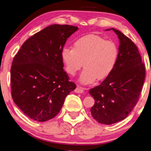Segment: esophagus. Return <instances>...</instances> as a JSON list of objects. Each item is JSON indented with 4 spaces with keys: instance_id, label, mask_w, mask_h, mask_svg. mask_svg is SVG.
<instances>
[{
    "instance_id": "34e87169",
    "label": "esophagus",
    "mask_w": 151,
    "mask_h": 151,
    "mask_svg": "<svg viewBox=\"0 0 151 151\" xmlns=\"http://www.w3.org/2000/svg\"><path fill=\"white\" fill-rule=\"evenodd\" d=\"M75 91L76 93H82L84 92V88L79 87V86H77V87L75 88Z\"/></svg>"
}]
</instances>
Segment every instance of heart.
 I'll return each mask as SVG.
<instances>
[{"instance_id":"heart-1","label":"heart","mask_w":151,"mask_h":151,"mask_svg":"<svg viewBox=\"0 0 151 151\" xmlns=\"http://www.w3.org/2000/svg\"><path fill=\"white\" fill-rule=\"evenodd\" d=\"M60 56L64 69L71 76L75 75L84 63L80 81L90 84L111 75L118 63L119 49L115 42L90 34L76 40L73 48L64 47Z\"/></svg>"}]
</instances>
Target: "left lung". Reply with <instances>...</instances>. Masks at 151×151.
I'll use <instances>...</instances> for the list:
<instances>
[{
    "mask_svg": "<svg viewBox=\"0 0 151 151\" xmlns=\"http://www.w3.org/2000/svg\"><path fill=\"white\" fill-rule=\"evenodd\" d=\"M111 29L119 40L118 63L108 77L88 91L95 99L92 116L104 124L118 122L128 116L138 101L145 78V66L137 46L121 32Z\"/></svg>",
    "mask_w": 151,
    "mask_h": 151,
    "instance_id": "left-lung-1",
    "label": "left lung"
}]
</instances>
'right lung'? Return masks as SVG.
I'll use <instances>...</instances> for the list:
<instances>
[{"label": "right lung", "mask_w": 151, "mask_h": 151, "mask_svg": "<svg viewBox=\"0 0 151 151\" xmlns=\"http://www.w3.org/2000/svg\"><path fill=\"white\" fill-rule=\"evenodd\" d=\"M76 26L51 25L21 45L11 68V95L26 116L37 122L59 113L66 97L75 89L64 70L61 51Z\"/></svg>", "instance_id": "right-lung-1"}]
</instances>
